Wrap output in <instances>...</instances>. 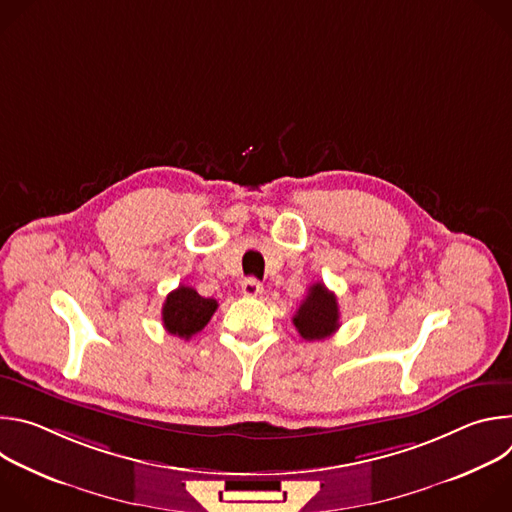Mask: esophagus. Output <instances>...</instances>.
Here are the masks:
<instances>
[{
  "label": "esophagus",
  "mask_w": 512,
  "mask_h": 512,
  "mask_svg": "<svg viewBox=\"0 0 512 512\" xmlns=\"http://www.w3.org/2000/svg\"><path fill=\"white\" fill-rule=\"evenodd\" d=\"M241 291H243L245 298H257V296L263 294V285L255 277H249V279L243 281Z\"/></svg>",
  "instance_id": "obj_1"
}]
</instances>
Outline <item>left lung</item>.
<instances>
[{"label":"left lung","mask_w":512,"mask_h":512,"mask_svg":"<svg viewBox=\"0 0 512 512\" xmlns=\"http://www.w3.org/2000/svg\"><path fill=\"white\" fill-rule=\"evenodd\" d=\"M294 326L304 340H324L338 330V302L324 283H314L308 289L306 300L294 316Z\"/></svg>","instance_id":"obj_1"}]
</instances>
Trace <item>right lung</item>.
Returning <instances> with one entry per match:
<instances>
[{
	"label": "right lung",
	"instance_id": "add662e5",
	"mask_svg": "<svg viewBox=\"0 0 512 512\" xmlns=\"http://www.w3.org/2000/svg\"><path fill=\"white\" fill-rule=\"evenodd\" d=\"M216 306V300L202 298L194 287L180 285L178 289L170 291L164 302V328L170 334L188 340L208 324V320L216 312Z\"/></svg>",
	"mask_w": 512,
	"mask_h": 512
}]
</instances>
